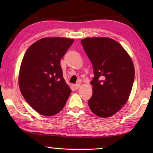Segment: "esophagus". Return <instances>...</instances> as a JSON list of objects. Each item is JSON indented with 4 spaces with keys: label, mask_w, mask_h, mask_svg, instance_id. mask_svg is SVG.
<instances>
[{
    "label": "esophagus",
    "mask_w": 153,
    "mask_h": 153,
    "mask_svg": "<svg viewBox=\"0 0 153 153\" xmlns=\"http://www.w3.org/2000/svg\"><path fill=\"white\" fill-rule=\"evenodd\" d=\"M74 88H75V89H76V90H77V89H79V88H80V85H79V84H75V85H74Z\"/></svg>",
    "instance_id": "esophagus-1"
}]
</instances>
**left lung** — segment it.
<instances>
[{"label": "left lung", "instance_id": "left-lung-1", "mask_svg": "<svg viewBox=\"0 0 153 153\" xmlns=\"http://www.w3.org/2000/svg\"><path fill=\"white\" fill-rule=\"evenodd\" d=\"M81 42L94 75L89 107L98 117H109L121 109L130 94L135 75L133 62L123 46L111 38H86Z\"/></svg>", "mask_w": 153, "mask_h": 153}]
</instances>
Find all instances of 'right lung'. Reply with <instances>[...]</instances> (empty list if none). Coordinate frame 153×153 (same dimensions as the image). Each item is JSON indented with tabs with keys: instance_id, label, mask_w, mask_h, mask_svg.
I'll use <instances>...</instances> for the list:
<instances>
[{
	"instance_id": "right-lung-1",
	"label": "right lung",
	"mask_w": 153,
	"mask_h": 153,
	"mask_svg": "<svg viewBox=\"0 0 153 153\" xmlns=\"http://www.w3.org/2000/svg\"><path fill=\"white\" fill-rule=\"evenodd\" d=\"M73 42L65 38H45L25 52L19 70V89L28 104L41 115L58 113L71 94L60 61Z\"/></svg>"
}]
</instances>
